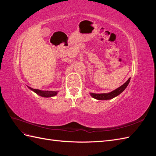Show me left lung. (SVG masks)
Returning <instances> with one entry per match:
<instances>
[{"label": "left lung", "mask_w": 156, "mask_h": 156, "mask_svg": "<svg viewBox=\"0 0 156 156\" xmlns=\"http://www.w3.org/2000/svg\"><path fill=\"white\" fill-rule=\"evenodd\" d=\"M130 81V78L127 80V81L124 84H122L121 87L119 88H116L115 90L112 91L111 92L109 93H107V94H94V93H90V95L92 97L96 99V100H111V99L115 98L117 96H119L120 94H121L122 92H123L127 86L128 85V84Z\"/></svg>", "instance_id": "8db88e82"}]
</instances>
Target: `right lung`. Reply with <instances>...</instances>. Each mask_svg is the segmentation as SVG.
I'll use <instances>...</instances> for the list:
<instances>
[{"instance_id": "add662e5", "label": "right lung", "mask_w": 156, "mask_h": 156, "mask_svg": "<svg viewBox=\"0 0 156 156\" xmlns=\"http://www.w3.org/2000/svg\"><path fill=\"white\" fill-rule=\"evenodd\" d=\"M30 90H32V91H34L35 93L37 94H38L40 96L42 97H45V98H49V97H52V96H55L57 94V92L56 91H48V90H40L38 89H34L32 88L29 87Z\"/></svg>"}]
</instances>
